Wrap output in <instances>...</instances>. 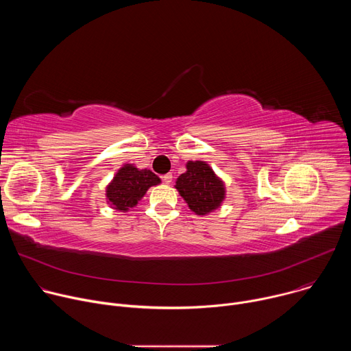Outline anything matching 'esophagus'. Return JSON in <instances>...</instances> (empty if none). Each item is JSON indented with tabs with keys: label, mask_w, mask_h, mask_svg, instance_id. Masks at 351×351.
<instances>
[{
	"label": "esophagus",
	"mask_w": 351,
	"mask_h": 351,
	"mask_svg": "<svg viewBox=\"0 0 351 351\" xmlns=\"http://www.w3.org/2000/svg\"><path fill=\"white\" fill-rule=\"evenodd\" d=\"M172 173H167V175H164L162 176V180H164V183H167V184H169V183H172Z\"/></svg>",
	"instance_id": "esophagus-1"
}]
</instances>
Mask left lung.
Instances as JSON below:
<instances>
[{"label": "left lung", "instance_id": "obj_1", "mask_svg": "<svg viewBox=\"0 0 351 351\" xmlns=\"http://www.w3.org/2000/svg\"><path fill=\"white\" fill-rule=\"evenodd\" d=\"M189 208L199 217L219 208L226 198L225 182L206 161H187L175 184Z\"/></svg>", "mask_w": 351, "mask_h": 351}]
</instances>
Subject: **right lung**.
<instances>
[{
	"instance_id": "right-lung-1",
	"label": "right lung",
	"mask_w": 351,
	"mask_h": 351,
	"mask_svg": "<svg viewBox=\"0 0 351 351\" xmlns=\"http://www.w3.org/2000/svg\"><path fill=\"white\" fill-rule=\"evenodd\" d=\"M160 183L161 179L149 169H138L133 164H125L106 187L107 204L117 211L128 213L138 204L149 187Z\"/></svg>"
}]
</instances>
